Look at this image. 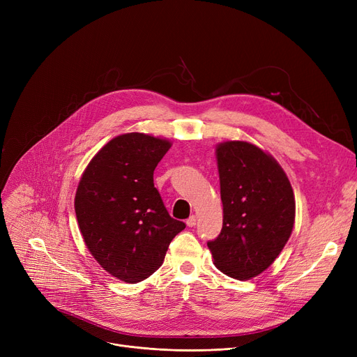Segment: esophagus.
Returning <instances> with one entry per match:
<instances>
[{
	"label": "esophagus",
	"mask_w": 357,
	"mask_h": 357,
	"mask_svg": "<svg viewBox=\"0 0 357 357\" xmlns=\"http://www.w3.org/2000/svg\"><path fill=\"white\" fill-rule=\"evenodd\" d=\"M197 224V217L195 215H191L188 220H186V226L188 227H194Z\"/></svg>",
	"instance_id": "1"
}]
</instances>
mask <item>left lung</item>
Returning <instances> with one entry per match:
<instances>
[{
    "mask_svg": "<svg viewBox=\"0 0 357 357\" xmlns=\"http://www.w3.org/2000/svg\"><path fill=\"white\" fill-rule=\"evenodd\" d=\"M222 229L207 243L215 266L246 280L266 271L282 252L295 221V198L284 169L248 142L217 146Z\"/></svg>",
    "mask_w": 357,
    "mask_h": 357,
    "instance_id": "1",
    "label": "left lung"
}]
</instances>
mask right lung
Instances as JSON below:
<instances>
[{
	"mask_svg": "<svg viewBox=\"0 0 357 357\" xmlns=\"http://www.w3.org/2000/svg\"><path fill=\"white\" fill-rule=\"evenodd\" d=\"M171 142L143 133L109 140L82 174L75 213L84 241L109 275L137 284L163 264L185 222L169 215L153 171Z\"/></svg>",
	"mask_w": 357,
	"mask_h": 357,
	"instance_id": "add662e5",
	"label": "right lung"
}]
</instances>
